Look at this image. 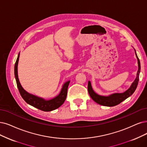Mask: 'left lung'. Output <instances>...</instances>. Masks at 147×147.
<instances>
[{"mask_svg": "<svg viewBox=\"0 0 147 147\" xmlns=\"http://www.w3.org/2000/svg\"><path fill=\"white\" fill-rule=\"evenodd\" d=\"M135 54H136V57L138 59V71L137 73L136 78V79L134 80V81L131 84L129 88L122 93H115V94H111L108 96H100L95 93V92L93 91V88H92L91 82H90V81H88V93L92 99H93L94 102H96V103H97V104L99 105L107 106V107H113V106H115V105L119 104L122 101L125 100L126 99L128 98V97L131 96L133 94V93L135 91L136 89L137 86L138 85L139 79V74H140V61L137 56L136 53V51H135Z\"/></svg>", "mask_w": 147, "mask_h": 147, "instance_id": "obj_1", "label": "left lung"}]
</instances>
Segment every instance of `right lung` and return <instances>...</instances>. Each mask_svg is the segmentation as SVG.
<instances>
[{
  "instance_id": "1",
  "label": "right lung",
  "mask_w": 147,
  "mask_h": 147,
  "mask_svg": "<svg viewBox=\"0 0 147 147\" xmlns=\"http://www.w3.org/2000/svg\"><path fill=\"white\" fill-rule=\"evenodd\" d=\"M19 56L20 53H19L18 54L17 60H16L14 65V76L19 93L24 100L27 104H28L30 105L37 108V109L43 111H51L56 110L59 107H61L63 104L65 99H66L67 95V90L70 81L69 80L67 81V82H65L63 84L59 94L54 97V98L50 100H45L41 98V97L31 94L28 93V92H26L22 88V86H21L19 80L18 74V65Z\"/></svg>"
}]
</instances>
